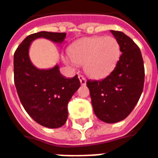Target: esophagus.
<instances>
[{
  "mask_svg": "<svg viewBox=\"0 0 158 158\" xmlns=\"http://www.w3.org/2000/svg\"><path fill=\"white\" fill-rule=\"evenodd\" d=\"M78 78H79V80H80L81 84L82 86H85V85H86V78L84 77L83 76H81V75H79V76H78Z\"/></svg>",
  "mask_w": 158,
  "mask_h": 158,
  "instance_id": "1",
  "label": "esophagus"
}]
</instances>
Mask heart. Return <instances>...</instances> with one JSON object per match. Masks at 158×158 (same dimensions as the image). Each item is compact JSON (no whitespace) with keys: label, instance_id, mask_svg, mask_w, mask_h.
I'll use <instances>...</instances> for the list:
<instances>
[{"label":"heart","instance_id":"1","mask_svg":"<svg viewBox=\"0 0 158 158\" xmlns=\"http://www.w3.org/2000/svg\"><path fill=\"white\" fill-rule=\"evenodd\" d=\"M72 65L84 64L90 77L102 79L113 72L121 56V47L113 36H91L78 40L68 51Z\"/></svg>","mask_w":158,"mask_h":158}]
</instances>
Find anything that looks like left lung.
<instances>
[{
    "instance_id": "8db88e82",
    "label": "left lung",
    "mask_w": 158,
    "mask_h": 158,
    "mask_svg": "<svg viewBox=\"0 0 158 158\" xmlns=\"http://www.w3.org/2000/svg\"><path fill=\"white\" fill-rule=\"evenodd\" d=\"M120 44L122 55L111 74L102 81L87 80L96 116L106 123L125 119L142 95L144 64L137 45L122 31H111Z\"/></svg>"
}]
</instances>
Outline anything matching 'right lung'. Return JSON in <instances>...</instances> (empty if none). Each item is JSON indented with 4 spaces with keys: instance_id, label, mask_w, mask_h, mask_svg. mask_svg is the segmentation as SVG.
Here are the masks:
<instances>
[{
    "instance_id": "1",
    "label": "right lung",
    "mask_w": 158,
    "mask_h": 158,
    "mask_svg": "<svg viewBox=\"0 0 158 158\" xmlns=\"http://www.w3.org/2000/svg\"><path fill=\"white\" fill-rule=\"evenodd\" d=\"M66 33L40 31L28 35L14 54V82L22 106L34 121L48 128H58L66 123L67 104L81 82L76 75L66 78L59 66L41 70L33 66L29 57V47L36 38L49 39L61 43Z\"/></svg>"
}]
</instances>
